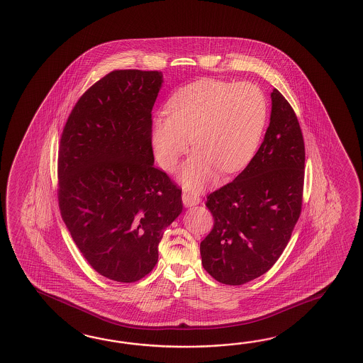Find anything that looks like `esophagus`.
I'll return each instance as SVG.
<instances>
[{
  "mask_svg": "<svg viewBox=\"0 0 363 363\" xmlns=\"http://www.w3.org/2000/svg\"><path fill=\"white\" fill-rule=\"evenodd\" d=\"M182 200H183V203H184V206L186 208H191V206H194V205H199L200 201H201V197H200V194H196V192H191V191H186V192H183L182 194Z\"/></svg>",
  "mask_w": 363,
  "mask_h": 363,
  "instance_id": "1",
  "label": "esophagus"
}]
</instances>
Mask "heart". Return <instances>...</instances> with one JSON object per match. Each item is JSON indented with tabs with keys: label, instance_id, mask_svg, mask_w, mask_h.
<instances>
[{
	"label": "heart",
	"instance_id": "b5f03b06",
	"mask_svg": "<svg viewBox=\"0 0 363 363\" xmlns=\"http://www.w3.org/2000/svg\"><path fill=\"white\" fill-rule=\"evenodd\" d=\"M167 115L152 123V145L163 169H174L192 138L194 155L180 174L188 188L199 189L213 167L234 172L251 158L262 138L268 104L259 86L205 78L171 96Z\"/></svg>",
	"mask_w": 363,
	"mask_h": 363
}]
</instances>
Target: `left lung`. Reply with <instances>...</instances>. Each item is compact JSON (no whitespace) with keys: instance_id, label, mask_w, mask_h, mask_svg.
<instances>
[{"instance_id":"8db88e82","label":"left lung","mask_w":363,"mask_h":363,"mask_svg":"<svg viewBox=\"0 0 363 363\" xmlns=\"http://www.w3.org/2000/svg\"><path fill=\"white\" fill-rule=\"evenodd\" d=\"M269 127L251 162L208 196L214 218L200 245L203 269L225 285L260 277L284 252L302 211L304 143L294 110L273 89Z\"/></svg>"}]
</instances>
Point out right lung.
<instances>
[{"label":"right lung","instance_id":"add662e5","mask_svg":"<svg viewBox=\"0 0 363 363\" xmlns=\"http://www.w3.org/2000/svg\"><path fill=\"white\" fill-rule=\"evenodd\" d=\"M160 72L113 70L77 101L62 130L59 205L70 235L99 274L135 282L158 262L182 189L154 167L152 110Z\"/></svg>","mask_w":363,"mask_h":363}]
</instances>
